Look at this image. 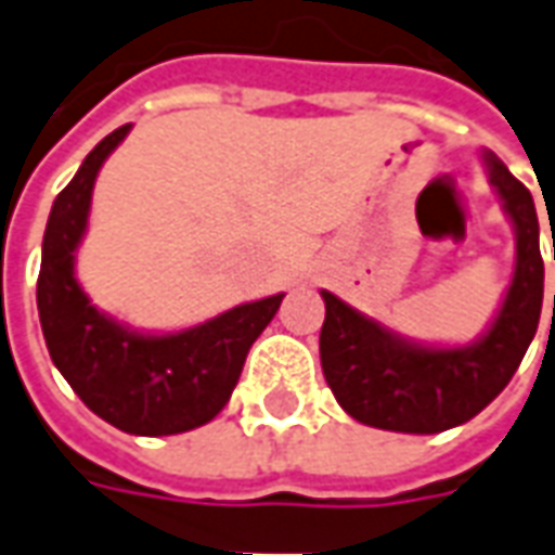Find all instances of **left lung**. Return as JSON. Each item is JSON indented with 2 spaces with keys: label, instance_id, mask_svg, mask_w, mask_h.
<instances>
[{
  "label": "left lung",
  "instance_id": "obj_1",
  "mask_svg": "<svg viewBox=\"0 0 555 555\" xmlns=\"http://www.w3.org/2000/svg\"><path fill=\"white\" fill-rule=\"evenodd\" d=\"M483 165L514 222L517 267L505 304L478 343L463 348L417 345L351 309L331 291H321L327 306L318 339L321 370L336 402L360 424L417 436L466 424L505 390L534 339L544 300L534 201L495 153L487 150Z\"/></svg>",
  "mask_w": 555,
  "mask_h": 555
}]
</instances>
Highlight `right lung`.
<instances>
[{
  "mask_svg": "<svg viewBox=\"0 0 555 555\" xmlns=\"http://www.w3.org/2000/svg\"><path fill=\"white\" fill-rule=\"evenodd\" d=\"M129 129L111 131L53 201L41 246L38 318L50 360L89 412L131 436H177L204 426L228 405L251 343L273 321L285 294L162 336L129 331L89 304L75 279V251L87 234L95 177Z\"/></svg>",
  "mask_w": 555,
  "mask_h": 555,
  "instance_id": "obj_1",
  "label": "right lung"
}]
</instances>
